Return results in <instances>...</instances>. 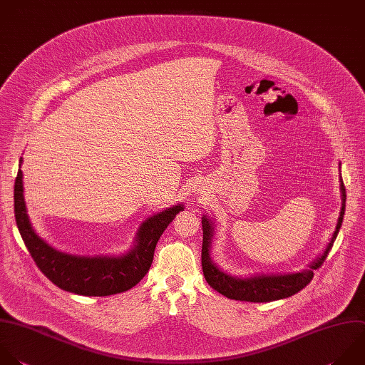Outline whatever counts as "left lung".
Returning a JSON list of instances; mask_svg holds the SVG:
<instances>
[{
	"mask_svg": "<svg viewBox=\"0 0 365 365\" xmlns=\"http://www.w3.org/2000/svg\"><path fill=\"white\" fill-rule=\"evenodd\" d=\"M341 195H342V207L338 217V222L335 227V231L332 234V238L329 244L327 245L324 254L307 269L297 274H288V275H272V277H254V278H234L231 275L224 274L220 271L214 262L210 258V244L212 237V227L210 220L202 217V250H201V264H202V272L210 284L215 291L220 294L238 301H250V302H269L281 298L291 297L297 292H299L302 288H305L312 277L314 269H318L325 258L328 257V252L332 248V244L338 235L344 212H345V187L341 180Z\"/></svg>",
	"mask_w": 365,
	"mask_h": 365,
	"instance_id": "obj_1",
	"label": "left lung"
}]
</instances>
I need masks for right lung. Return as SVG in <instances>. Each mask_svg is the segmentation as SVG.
Listing matches in <instances>:
<instances>
[{
  "label": "right lung",
  "instance_id": "right-lung-1",
  "mask_svg": "<svg viewBox=\"0 0 365 365\" xmlns=\"http://www.w3.org/2000/svg\"><path fill=\"white\" fill-rule=\"evenodd\" d=\"M182 210V205H175L148 218L140 228L135 248L124 257H76L56 251L34 232L26 211L21 170H19L14 185L17 227L34 262L58 288L80 295H114L137 285L153 264L155 245L160 237Z\"/></svg>",
  "mask_w": 365,
  "mask_h": 365
}]
</instances>
